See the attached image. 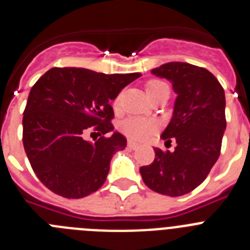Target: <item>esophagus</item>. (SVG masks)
<instances>
[{"label": "esophagus", "mask_w": 250, "mask_h": 250, "mask_svg": "<svg viewBox=\"0 0 250 250\" xmlns=\"http://www.w3.org/2000/svg\"><path fill=\"white\" fill-rule=\"evenodd\" d=\"M127 146H129L130 149H138L139 144H138V143H135V141L129 140V141H127Z\"/></svg>", "instance_id": "esophagus-1"}]
</instances>
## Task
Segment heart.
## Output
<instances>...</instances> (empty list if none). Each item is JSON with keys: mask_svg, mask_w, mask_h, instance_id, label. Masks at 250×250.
Instances as JSON below:
<instances>
[{"mask_svg": "<svg viewBox=\"0 0 250 250\" xmlns=\"http://www.w3.org/2000/svg\"><path fill=\"white\" fill-rule=\"evenodd\" d=\"M163 89H169L167 83L161 80H150L146 83V92L147 96H151L155 92L160 91ZM120 104V98H116L114 101V107L118 109ZM120 130L132 140L143 141L149 139L150 136L154 135L158 130V123L152 119L139 118V116H131L127 118L120 124Z\"/></svg>", "mask_w": 250, "mask_h": 250, "instance_id": "heart-1", "label": "heart"}]
</instances>
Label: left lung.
Instances as JSON below:
<instances>
[{"label": "left lung", "instance_id": "obj_1", "mask_svg": "<svg viewBox=\"0 0 250 250\" xmlns=\"http://www.w3.org/2000/svg\"><path fill=\"white\" fill-rule=\"evenodd\" d=\"M152 74L171 81L178 94L173 119L161 135L178 145L174 152L155 147V159L140 174L151 190L180 196L199 187L219 158L227 126L224 89L210 71L191 63H164Z\"/></svg>", "mask_w": 250, "mask_h": 250}]
</instances>
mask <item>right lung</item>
Returning <instances> with one entry per match:
<instances>
[{
    "label": "right lung",
    "mask_w": 250,
    "mask_h": 250,
    "mask_svg": "<svg viewBox=\"0 0 250 250\" xmlns=\"http://www.w3.org/2000/svg\"><path fill=\"white\" fill-rule=\"evenodd\" d=\"M140 76L52 67L36 81L23 111L22 141L32 170L47 189L79 199L103 187L112 155L126 146L120 132L105 136L114 130L109 101ZM87 132L101 138L89 143Z\"/></svg>",
    "instance_id": "add662e5"
}]
</instances>
